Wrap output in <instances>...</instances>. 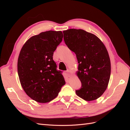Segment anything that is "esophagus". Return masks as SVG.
Returning a JSON list of instances; mask_svg holds the SVG:
<instances>
[{
  "instance_id": "esophagus-1",
  "label": "esophagus",
  "mask_w": 130,
  "mask_h": 130,
  "mask_svg": "<svg viewBox=\"0 0 130 130\" xmlns=\"http://www.w3.org/2000/svg\"><path fill=\"white\" fill-rule=\"evenodd\" d=\"M66 74L68 76H70V70L69 69H68L67 71L66 72Z\"/></svg>"
}]
</instances>
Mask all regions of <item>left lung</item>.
Returning a JSON list of instances; mask_svg holds the SVG:
<instances>
[{
  "label": "left lung",
  "instance_id": "obj_1",
  "mask_svg": "<svg viewBox=\"0 0 130 130\" xmlns=\"http://www.w3.org/2000/svg\"><path fill=\"white\" fill-rule=\"evenodd\" d=\"M64 41L76 54L78 63L77 76L81 87L77 95L86 101L100 97L107 88L111 75V62L104 43L95 35L82 29L63 31Z\"/></svg>",
  "mask_w": 130,
  "mask_h": 130
}]
</instances>
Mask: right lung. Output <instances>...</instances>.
<instances>
[{
	"instance_id": "1",
	"label": "right lung",
	"mask_w": 130,
	"mask_h": 130,
	"mask_svg": "<svg viewBox=\"0 0 130 130\" xmlns=\"http://www.w3.org/2000/svg\"><path fill=\"white\" fill-rule=\"evenodd\" d=\"M62 38L61 31L41 32L30 38L19 53V81L27 95L38 103H46L54 99L66 84L53 58Z\"/></svg>"
}]
</instances>
